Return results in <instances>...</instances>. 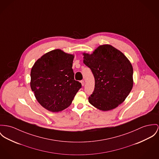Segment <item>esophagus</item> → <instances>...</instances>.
<instances>
[{"mask_svg":"<svg viewBox=\"0 0 159 159\" xmlns=\"http://www.w3.org/2000/svg\"><path fill=\"white\" fill-rule=\"evenodd\" d=\"M80 82H81V84H82V85H85V81H84V80H81Z\"/></svg>","mask_w":159,"mask_h":159,"instance_id":"1","label":"esophagus"}]
</instances>
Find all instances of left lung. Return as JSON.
<instances>
[{"label":"left lung","instance_id":"8db88e82","mask_svg":"<svg viewBox=\"0 0 159 159\" xmlns=\"http://www.w3.org/2000/svg\"><path fill=\"white\" fill-rule=\"evenodd\" d=\"M84 63L95 79L88 101L98 110H113L123 103L133 86V68L122 52L110 45L98 47L91 54L84 52Z\"/></svg>","mask_w":159,"mask_h":159}]
</instances>
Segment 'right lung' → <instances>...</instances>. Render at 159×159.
<instances>
[{
    "label": "right lung",
    "mask_w": 159,
    "mask_h": 159,
    "mask_svg": "<svg viewBox=\"0 0 159 159\" xmlns=\"http://www.w3.org/2000/svg\"><path fill=\"white\" fill-rule=\"evenodd\" d=\"M74 56L52 50L37 61L31 70L30 86L37 102L46 110L59 112L68 108L82 84L74 80Z\"/></svg>",
    "instance_id": "add662e5"
}]
</instances>
